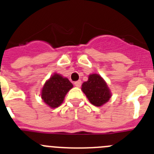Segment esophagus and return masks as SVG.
Instances as JSON below:
<instances>
[{"label":"esophagus","mask_w":154,"mask_h":154,"mask_svg":"<svg viewBox=\"0 0 154 154\" xmlns=\"http://www.w3.org/2000/svg\"><path fill=\"white\" fill-rule=\"evenodd\" d=\"M74 85H75L76 87H80L82 85V82L81 80H79V81H76L74 82Z\"/></svg>","instance_id":"34e87169"}]
</instances>
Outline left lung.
I'll list each match as a JSON object with an SVG mask.
<instances>
[{
    "instance_id": "8db88e82",
    "label": "left lung",
    "mask_w": 154,
    "mask_h": 154,
    "mask_svg": "<svg viewBox=\"0 0 154 154\" xmlns=\"http://www.w3.org/2000/svg\"><path fill=\"white\" fill-rule=\"evenodd\" d=\"M82 90L91 103L101 106L109 100L111 92L106 82L98 74L89 75L88 81L82 85Z\"/></svg>"
}]
</instances>
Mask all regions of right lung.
<instances>
[{
    "label": "right lung",
    "mask_w": 154,
    "mask_h": 154,
    "mask_svg": "<svg viewBox=\"0 0 154 154\" xmlns=\"http://www.w3.org/2000/svg\"><path fill=\"white\" fill-rule=\"evenodd\" d=\"M72 87L67 78L55 73L45 83L42 90V99L51 108H56L63 103L65 95Z\"/></svg>",
    "instance_id": "1"
}]
</instances>
